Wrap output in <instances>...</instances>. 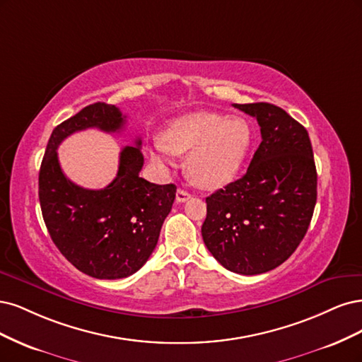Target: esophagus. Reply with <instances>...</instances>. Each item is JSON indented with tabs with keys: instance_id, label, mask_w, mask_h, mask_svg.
<instances>
[{
	"instance_id": "34e87169",
	"label": "esophagus",
	"mask_w": 362,
	"mask_h": 362,
	"mask_svg": "<svg viewBox=\"0 0 362 362\" xmlns=\"http://www.w3.org/2000/svg\"><path fill=\"white\" fill-rule=\"evenodd\" d=\"M191 198V194L188 192V191H185V189H177V192H176V202L177 203H185V202H188Z\"/></svg>"
}]
</instances>
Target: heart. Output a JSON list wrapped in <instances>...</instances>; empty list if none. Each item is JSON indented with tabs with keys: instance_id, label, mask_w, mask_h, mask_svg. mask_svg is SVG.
Returning a JSON list of instances; mask_svg holds the SVG:
<instances>
[{
	"instance_id": "b5f03b06",
	"label": "heart",
	"mask_w": 362,
	"mask_h": 362,
	"mask_svg": "<svg viewBox=\"0 0 362 362\" xmlns=\"http://www.w3.org/2000/svg\"><path fill=\"white\" fill-rule=\"evenodd\" d=\"M254 141L251 123L245 117L198 111L174 119L151 150V158L164 160V153H191L185 170L198 186L215 189L238 176Z\"/></svg>"
}]
</instances>
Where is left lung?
Masks as SVG:
<instances>
[{"mask_svg":"<svg viewBox=\"0 0 362 362\" xmlns=\"http://www.w3.org/2000/svg\"><path fill=\"white\" fill-rule=\"evenodd\" d=\"M257 119L262 143L243 176L206 198L203 240L226 269L259 275L295 252L311 223L317 173L304 126L272 103H235Z\"/></svg>","mask_w":362,"mask_h":362,"instance_id":"left-lung-1","label":"left lung"}]
</instances>
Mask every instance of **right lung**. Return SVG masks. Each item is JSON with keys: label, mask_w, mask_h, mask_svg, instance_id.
Here are the masks:
<instances>
[{"label": "right lung", "mask_w": 362, "mask_h": 362, "mask_svg": "<svg viewBox=\"0 0 362 362\" xmlns=\"http://www.w3.org/2000/svg\"><path fill=\"white\" fill-rule=\"evenodd\" d=\"M124 122L115 105H88L52 131L39 173L42 215L52 242L78 271L98 279L126 278L148 260L176 198V185L139 177V138L122 148L117 176L103 189L81 188L64 176L57 155L64 138L88 127L119 132Z\"/></svg>", "instance_id": "right-lung-1"}]
</instances>
